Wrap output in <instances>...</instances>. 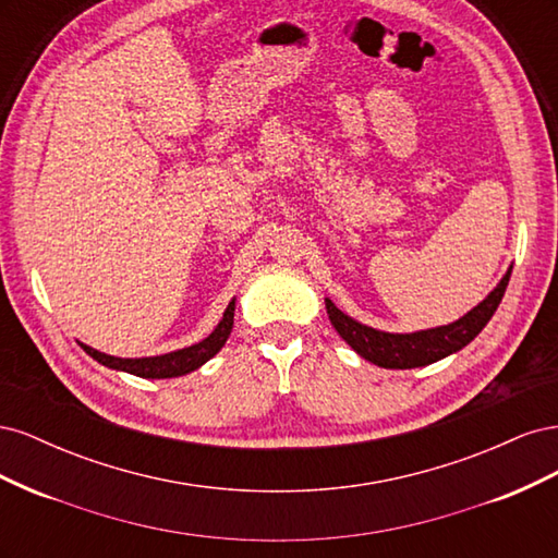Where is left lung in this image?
<instances>
[{
	"label": "left lung",
	"instance_id": "left-lung-1",
	"mask_svg": "<svg viewBox=\"0 0 558 558\" xmlns=\"http://www.w3.org/2000/svg\"><path fill=\"white\" fill-rule=\"evenodd\" d=\"M510 275L512 267L505 272L496 289L488 293L475 310H470L459 320H453L449 326L428 328L418 332H384L363 326L359 320H353L351 316L337 310L328 298L326 310L335 330L340 332L342 340L365 361L388 369L424 367L449 356V353H456L475 340L482 328L492 320L494 312L498 310L505 289H508Z\"/></svg>",
	"mask_w": 558,
	"mask_h": 558
}]
</instances>
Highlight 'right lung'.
Returning <instances> with one entry per match:
<instances>
[{
    "instance_id": "right-lung-1",
    "label": "right lung",
    "mask_w": 558,
    "mask_h": 558,
    "mask_svg": "<svg viewBox=\"0 0 558 558\" xmlns=\"http://www.w3.org/2000/svg\"><path fill=\"white\" fill-rule=\"evenodd\" d=\"M234 324V300L228 305V310L223 312L221 324L214 328V332L205 340L185 347L172 353H162V356H148V359H116V356H107V353L97 351L88 344H81V349L93 356L97 363H102L111 369H121V373H130L134 377H144V379H170V377H181L189 375L193 369H197L199 365H205L209 359H214L221 347L226 344L228 335L232 330Z\"/></svg>"
}]
</instances>
